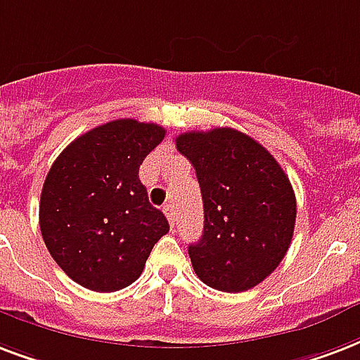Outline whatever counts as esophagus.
Instances as JSON below:
<instances>
[{
	"label": "esophagus",
	"instance_id": "esophagus-1",
	"mask_svg": "<svg viewBox=\"0 0 360 360\" xmlns=\"http://www.w3.org/2000/svg\"><path fill=\"white\" fill-rule=\"evenodd\" d=\"M164 215L168 217L169 224L174 226V224H175V211H174V205H172V204L164 205Z\"/></svg>",
	"mask_w": 360,
	"mask_h": 360
}]
</instances>
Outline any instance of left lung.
I'll use <instances>...</instances> for the list:
<instances>
[{
	"label": "left lung",
	"instance_id": "8db88e82",
	"mask_svg": "<svg viewBox=\"0 0 360 360\" xmlns=\"http://www.w3.org/2000/svg\"><path fill=\"white\" fill-rule=\"evenodd\" d=\"M175 143L196 169L204 200V234L188 245L192 268L211 289H253L278 268L292 240L289 177L259 141L234 128L185 131Z\"/></svg>",
	"mask_w": 360,
	"mask_h": 360
}]
</instances>
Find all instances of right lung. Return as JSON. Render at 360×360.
<instances>
[{
  "label": "right lung",
  "instance_id": "1",
  "mask_svg": "<svg viewBox=\"0 0 360 360\" xmlns=\"http://www.w3.org/2000/svg\"><path fill=\"white\" fill-rule=\"evenodd\" d=\"M166 136L155 122L119 119L65 147L43 183L46 249L75 283L96 292L131 285L169 224L139 181L145 156Z\"/></svg>",
  "mask_w": 360,
  "mask_h": 360
}]
</instances>
